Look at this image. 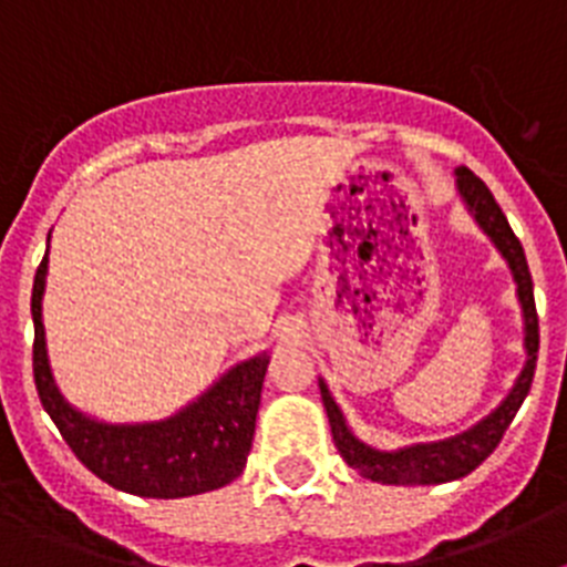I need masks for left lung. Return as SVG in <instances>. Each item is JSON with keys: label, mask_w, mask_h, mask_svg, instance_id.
<instances>
[{"label": "left lung", "mask_w": 567, "mask_h": 567, "mask_svg": "<svg viewBox=\"0 0 567 567\" xmlns=\"http://www.w3.org/2000/svg\"><path fill=\"white\" fill-rule=\"evenodd\" d=\"M457 193L468 213L474 215L477 227L491 238V244L499 249V255L508 264L514 284H517V298L523 307V323H525V360L523 372H519L517 383L508 392V398L488 414L480 420L477 425H471L468 432L454 434V437L437 440V443H414L394 449V452H380L365 445L352 434V429L346 425L343 412L334 403L332 392L327 383L320 380V398L327 405L329 425H332V440L338 445L340 457L358 471L360 477L372 480V483L383 485H440L452 483V480L465 477L477 468L485 457L503 440L505 429L511 425L514 414L519 412L523 400L530 392V380H534V369H537V352H539V320H537V303H534V280L528 272V260H525V249L514 229L508 227V218L494 202L491 189L480 182L477 175L468 167L457 169Z\"/></svg>", "instance_id": "1"}]
</instances>
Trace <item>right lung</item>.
<instances>
[{"instance_id":"1","label":"right lung","mask_w":567,"mask_h":567,"mask_svg":"<svg viewBox=\"0 0 567 567\" xmlns=\"http://www.w3.org/2000/svg\"><path fill=\"white\" fill-rule=\"evenodd\" d=\"M48 252L33 278V378L44 412L99 480L135 497L175 499L215 491L240 477L252 449L255 417L269 354L233 365L218 383L182 412L158 423H99L76 412L53 383L44 349L42 295Z\"/></svg>"}]
</instances>
